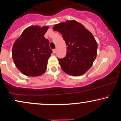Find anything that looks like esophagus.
Returning <instances> with one entry per match:
<instances>
[{
    "mask_svg": "<svg viewBox=\"0 0 121 121\" xmlns=\"http://www.w3.org/2000/svg\"><path fill=\"white\" fill-rule=\"evenodd\" d=\"M56 51H57V50H56V49L53 50V53H55L56 52Z\"/></svg>",
    "mask_w": 121,
    "mask_h": 121,
    "instance_id": "obj_1",
    "label": "esophagus"
}]
</instances>
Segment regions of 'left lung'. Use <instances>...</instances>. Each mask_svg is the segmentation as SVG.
Instances as JSON below:
<instances>
[{"label":"left lung","mask_w":121,"mask_h":121,"mask_svg":"<svg viewBox=\"0 0 121 121\" xmlns=\"http://www.w3.org/2000/svg\"><path fill=\"white\" fill-rule=\"evenodd\" d=\"M52 29L62 35L68 46L65 57L58 59L62 70L71 76L84 74L97 57L98 45L92 33L75 20L56 24Z\"/></svg>","instance_id":"left-lung-1"}]
</instances>
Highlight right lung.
Segmentation results:
<instances>
[{
	"instance_id": "right-lung-1",
	"label": "right lung",
	"mask_w": 121,
	"mask_h": 121,
	"mask_svg": "<svg viewBox=\"0 0 121 121\" xmlns=\"http://www.w3.org/2000/svg\"><path fill=\"white\" fill-rule=\"evenodd\" d=\"M48 26H31L24 30L12 47L14 63L23 74L28 76L42 75L52 51L44 35Z\"/></svg>"
}]
</instances>
